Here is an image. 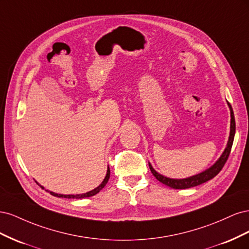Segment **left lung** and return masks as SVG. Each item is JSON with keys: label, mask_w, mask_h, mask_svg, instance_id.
<instances>
[{"label": "left lung", "mask_w": 249, "mask_h": 249, "mask_svg": "<svg viewBox=\"0 0 249 249\" xmlns=\"http://www.w3.org/2000/svg\"><path fill=\"white\" fill-rule=\"evenodd\" d=\"M229 104V107L231 110V133H230V138H229V142H228V145L225 147L223 154L221 155V157L219 158V160H218L212 167H210L209 169L205 170L201 173H198L196 176H193L190 177L188 178H183V179H175V178H169L164 177L160 173H158L153 167L152 165H149V169L152 171V173L154 175V177L161 182L162 184L166 185L170 188H173V189H187V188H191V187H195V186H198L201 185L203 183L208 182V180L212 179L213 178H215L218 173L221 171V169L223 168L225 162L228 161L229 159V156L231 153V149L232 146V142H233V137H235V132H236V123H235V116H233V112L231 109V104Z\"/></svg>", "instance_id": "8db88e82"}]
</instances>
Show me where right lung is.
Segmentation results:
<instances>
[{
    "instance_id": "obj_1",
    "label": "right lung",
    "mask_w": 249,
    "mask_h": 249,
    "mask_svg": "<svg viewBox=\"0 0 249 249\" xmlns=\"http://www.w3.org/2000/svg\"><path fill=\"white\" fill-rule=\"evenodd\" d=\"M109 178H110V168L108 167V170H107V175H106V177H105V178H104V180L102 182V184L99 186V187H96L95 189H93V190H91V191H89V192H87V193H83V194H77V195H63V194H57V193H54V192H50L52 195H54V196H57V197H64V198H76V199H78V198H84V197H90V196H93V195H95L96 193H99L103 188L106 186V184L108 183V180H109Z\"/></svg>"
}]
</instances>
